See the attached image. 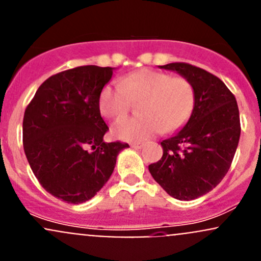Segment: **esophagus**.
<instances>
[{
    "label": "esophagus",
    "mask_w": 261,
    "mask_h": 261,
    "mask_svg": "<svg viewBox=\"0 0 261 261\" xmlns=\"http://www.w3.org/2000/svg\"><path fill=\"white\" fill-rule=\"evenodd\" d=\"M142 146H144V144H141V142H133L131 144V147H134V149H141Z\"/></svg>",
    "instance_id": "obj_1"
}]
</instances>
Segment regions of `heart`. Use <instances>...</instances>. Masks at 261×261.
<instances>
[{
    "label": "heart",
    "mask_w": 261,
    "mask_h": 261,
    "mask_svg": "<svg viewBox=\"0 0 261 261\" xmlns=\"http://www.w3.org/2000/svg\"><path fill=\"white\" fill-rule=\"evenodd\" d=\"M139 103V116L125 117L112 125L114 138L142 141L156 134L174 133L190 119L195 108V90L182 76L141 68L108 84L98 95V109L105 117L119 119Z\"/></svg>",
    "instance_id": "obj_1"
}]
</instances>
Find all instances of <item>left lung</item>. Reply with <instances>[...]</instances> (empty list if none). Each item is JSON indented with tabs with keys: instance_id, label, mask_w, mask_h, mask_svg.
Returning a JSON list of instances; mask_svg holds the SVG:
<instances>
[{
	"instance_id": "left-lung-1",
	"label": "left lung",
	"mask_w": 261,
	"mask_h": 261,
	"mask_svg": "<svg viewBox=\"0 0 261 261\" xmlns=\"http://www.w3.org/2000/svg\"><path fill=\"white\" fill-rule=\"evenodd\" d=\"M160 68L176 71L193 84L195 108L182 130L161 142L163 158L149 171L170 196L189 201L213 190L229 171L240 139L239 109L213 73L185 62Z\"/></svg>"
}]
</instances>
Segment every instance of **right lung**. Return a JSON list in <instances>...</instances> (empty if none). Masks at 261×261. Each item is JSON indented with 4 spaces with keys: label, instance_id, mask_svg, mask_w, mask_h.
<instances>
[{
    "label": "right lung",
    "instance_id": "add662e5",
    "mask_svg": "<svg viewBox=\"0 0 261 261\" xmlns=\"http://www.w3.org/2000/svg\"><path fill=\"white\" fill-rule=\"evenodd\" d=\"M112 71L89 65L56 73L24 111L23 150L32 172L47 193L68 204L94 197L111 176L119 152L128 147L103 141L109 127L98 95Z\"/></svg>",
    "mask_w": 261,
    "mask_h": 261
}]
</instances>
